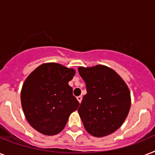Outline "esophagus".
I'll list each match as a JSON object with an SVG mask.
<instances>
[{"mask_svg": "<svg viewBox=\"0 0 155 155\" xmlns=\"http://www.w3.org/2000/svg\"><path fill=\"white\" fill-rule=\"evenodd\" d=\"M77 99H78V101L80 102V103H81V101H82V96H81V95H79V96H77Z\"/></svg>", "mask_w": 155, "mask_h": 155, "instance_id": "esophagus-1", "label": "esophagus"}]
</instances>
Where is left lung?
<instances>
[{"instance_id": "1", "label": "left lung", "mask_w": 155, "mask_h": 155, "mask_svg": "<svg viewBox=\"0 0 155 155\" xmlns=\"http://www.w3.org/2000/svg\"><path fill=\"white\" fill-rule=\"evenodd\" d=\"M86 84L78 109L86 130L95 137L112 134L125 121L130 107V91L120 76L107 67L79 68Z\"/></svg>"}]
</instances>
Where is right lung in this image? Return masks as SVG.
<instances>
[{"instance_id":"add662e5","label":"right lung","mask_w":155,"mask_h":155,"mask_svg":"<svg viewBox=\"0 0 155 155\" xmlns=\"http://www.w3.org/2000/svg\"><path fill=\"white\" fill-rule=\"evenodd\" d=\"M75 73L74 69L48 63L28 76L21 90V105L35 130L54 135L64 128L70 114L80 105L68 85Z\"/></svg>"}]
</instances>
